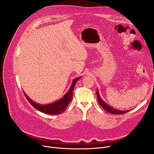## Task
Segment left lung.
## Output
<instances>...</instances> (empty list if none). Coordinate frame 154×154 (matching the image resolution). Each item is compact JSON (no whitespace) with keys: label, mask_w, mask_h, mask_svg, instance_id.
Wrapping results in <instances>:
<instances>
[{"label":"left lung","mask_w":154,"mask_h":154,"mask_svg":"<svg viewBox=\"0 0 154 154\" xmlns=\"http://www.w3.org/2000/svg\"><path fill=\"white\" fill-rule=\"evenodd\" d=\"M97 101H98L100 106L102 107V108L105 109L106 111L111 113V114H125V113L127 112L130 110H117L116 109H114L112 106H110V105H107L105 103V102H104V101L101 98V97L99 94L98 91H97Z\"/></svg>","instance_id":"8db88e82"}]
</instances>
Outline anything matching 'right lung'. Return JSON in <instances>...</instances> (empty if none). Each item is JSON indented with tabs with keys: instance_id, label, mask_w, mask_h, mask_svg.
<instances>
[{
	"instance_id": "add662e5",
	"label": "right lung",
	"mask_w": 154,
	"mask_h": 154,
	"mask_svg": "<svg viewBox=\"0 0 154 154\" xmlns=\"http://www.w3.org/2000/svg\"><path fill=\"white\" fill-rule=\"evenodd\" d=\"M80 78H82V77H78L74 79L71 86L70 87L69 91H67L66 94L64 95V96L62 97V98L58 100L57 101L53 102L52 103L47 104V105L38 104L37 103H35V102L32 100H31L29 97L25 94V93H24V95L27 98V100H28V101L30 103V104L36 110L42 112H44L48 114H51V115L61 114L64 110H66V107L69 105L70 102L71 101L72 99V92L74 90V87L76 85V82L78 80H80Z\"/></svg>"
}]
</instances>
